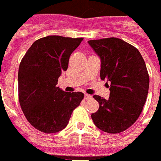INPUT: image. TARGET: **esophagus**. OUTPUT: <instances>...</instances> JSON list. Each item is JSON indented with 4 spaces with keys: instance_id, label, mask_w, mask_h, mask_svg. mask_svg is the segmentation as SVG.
I'll return each mask as SVG.
<instances>
[{
    "instance_id": "esophagus-1",
    "label": "esophagus",
    "mask_w": 161,
    "mask_h": 161,
    "mask_svg": "<svg viewBox=\"0 0 161 161\" xmlns=\"http://www.w3.org/2000/svg\"><path fill=\"white\" fill-rule=\"evenodd\" d=\"M92 97L91 96V95H89V94H85V96H84V98L86 99V100H89V99H91Z\"/></svg>"
}]
</instances>
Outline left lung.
Returning <instances> with one entry per match:
<instances>
[{"instance_id":"8db88e82","label":"left lung","mask_w":161,"mask_h":161,"mask_svg":"<svg viewBox=\"0 0 161 161\" xmlns=\"http://www.w3.org/2000/svg\"><path fill=\"white\" fill-rule=\"evenodd\" d=\"M88 43L101 58L100 78L110 82L108 99L93 96L99 108L92 119L103 131L119 133L142 113L149 86L147 67L139 51L123 40L110 37Z\"/></svg>"}]
</instances>
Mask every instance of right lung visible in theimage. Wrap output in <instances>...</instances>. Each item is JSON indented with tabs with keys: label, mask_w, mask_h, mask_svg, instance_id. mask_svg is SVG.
Returning a JSON list of instances; mask_svg holds the SVG:
<instances>
[{
	"label": "right lung",
	"mask_w": 161,
	"mask_h": 161,
	"mask_svg": "<svg viewBox=\"0 0 161 161\" xmlns=\"http://www.w3.org/2000/svg\"><path fill=\"white\" fill-rule=\"evenodd\" d=\"M83 38L49 36L34 42L19 69V101L30 125L45 133L64 129L84 94L65 92L57 86L71 53Z\"/></svg>",
	"instance_id": "right-lung-1"
}]
</instances>
